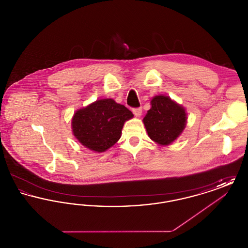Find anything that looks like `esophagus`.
Here are the masks:
<instances>
[{
    "label": "esophagus",
    "mask_w": 248,
    "mask_h": 248,
    "mask_svg": "<svg viewBox=\"0 0 248 248\" xmlns=\"http://www.w3.org/2000/svg\"><path fill=\"white\" fill-rule=\"evenodd\" d=\"M133 113L137 116V117H140L141 115L142 108H133Z\"/></svg>",
    "instance_id": "1"
}]
</instances>
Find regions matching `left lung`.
Returning <instances> with one entry per match:
<instances>
[{"label":"left lung","instance_id":"obj_1","mask_svg":"<svg viewBox=\"0 0 248 248\" xmlns=\"http://www.w3.org/2000/svg\"><path fill=\"white\" fill-rule=\"evenodd\" d=\"M151 104L152 108L143 119L148 136L160 145H169L177 140L186 126V110L163 94L154 96Z\"/></svg>","mask_w":248,"mask_h":248}]
</instances>
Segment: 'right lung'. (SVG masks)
Returning <instances> with one entry per match:
<instances>
[{
	"mask_svg": "<svg viewBox=\"0 0 248 248\" xmlns=\"http://www.w3.org/2000/svg\"><path fill=\"white\" fill-rule=\"evenodd\" d=\"M133 117L126 107L113 99H99L74 113L71 128L85 148L103 153L118 141L124 122Z\"/></svg>",
	"mask_w": 248,
	"mask_h": 248,
	"instance_id": "add662e5",
	"label": "right lung"
}]
</instances>
